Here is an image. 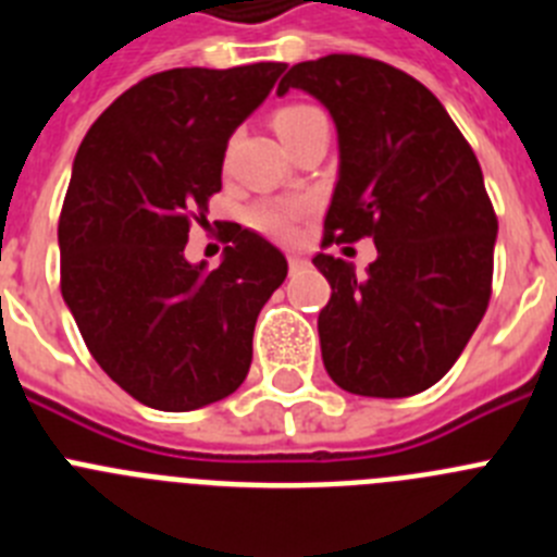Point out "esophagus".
<instances>
[{
	"label": "esophagus",
	"instance_id": "1",
	"mask_svg": "<svg viewBox=\"0 0 557 557\" xmlns=\"http://www.w3.org/2000/svg\"><path fill=\"white\" fill-rule=\"evenodd\" d=\"M287 262H289V273H298V270H304L309 264L307 259H301V256H289Z\"/></svg>",
	"mask_w": 557,
	"mask_h": 557
}]
</instances>
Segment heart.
<instances>
[{
  "mask_svg": "<svg viewBox=\"0 0 557 557\" xmlns=\"http://www.w3.org/2000/svg\"><path fill=\"white\" fill-rule=\"evenodd\" d=\"M321 125H326V116L318 108L304 106V102H289V106H282L273 113V131L287 145V150H293L307 133ZM301 214L304 209L298 203H259L250 211V223H253V228L264 231V234L289 239Z\"/></svg>",
  "mask_w": 557,
  "mask_h": 557,
  "instance_id": "obj_1",
  "label": "heart"
}]
</instances>
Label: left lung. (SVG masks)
<instances>
[{"mask_svg": "<svg viewBox=\"0 0 557 557\" xmlns=\"http://www.w3.org/2000/svg\"><path fill=\"white\" fill-rule=\"evenodd\" d=\"M289 88L318 97L337 125L321 245H376L366 278L332 253L312 259L332 284L318 318L323 366L357 396H416L455 366L491 301L496 214L480 161L430 88L391 63L304 61L278 95Z\"/></svg>", "mask_w": 557, "mask_h": 557, "instance_id": "8db88e82", "label": "left lung"}]
</instances>
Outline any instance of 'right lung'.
I'll return each mask as SVG.
<instances>
[{"label": "right lung", "instance_id": "right-lung-1", "mask_svg": "<svg viewBox=\"0 0 557 557\" xmlns=\"http://www.w3.org/2000/svg\"><path fill=\"white\" fill-rule=\"evenodd\" d=\"M287 63L166 69L120 95L88 127L58 220L61 293L97 366L152 410L186 412L248 376L256 318L287 259L231 225L223 262L184 248L223 189L231 133Z\"/></svg>", "mask_w": 557, "mask_h": 557}]
</instances>
